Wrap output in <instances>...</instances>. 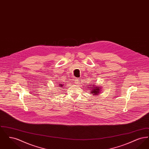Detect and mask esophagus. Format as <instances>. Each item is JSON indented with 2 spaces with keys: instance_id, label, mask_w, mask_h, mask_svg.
Segmentation results:
<instances>
[{
  "instance_id": "obj_1",
  "label": "esophagus",
  "mask_w": 149,
  "mask_h": 149,
  "mask_svg": "<svg viewBox=\"0 0 149 149\" xmlns=\"http://www.w3.org/2000/svg\"><path fill=\"white\" fill-rule=\"evenodd\" d=\"M80 79H78V78H77V79H75V84H79V83H80Z\"/></svg>"
}]
</instances>
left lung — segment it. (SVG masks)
<instances>
[{"mask_svg": "<svg viewBox=\"0 0 149 149\" xmlns=\"http://www.w3.org/2000/svg\"><path fill=\"white\" fill-rule=\"evenodd\" d=\"M97 85H90L88 87L89 89H91V93L93 94V95H99L100 91H102V89H100L102 88L100 86H96Z\"/></svg>", "mask_w": 149, "mask_h": 149, "instance_id": "left-lung-1", "label": "left lung"}]
</instances>
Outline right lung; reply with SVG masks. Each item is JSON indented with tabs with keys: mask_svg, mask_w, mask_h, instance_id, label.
<instances>
[{
	"mask_svg": "<svg viewBox=\"0 0 149 149\" xmlns=\"http://www.w3.org/2000/svg\"><path fill=\"white\" fill-rule=\"evenodd\" d=\"M65 86V84H59V85H58V87H59V86H60V87H61V88H62V86Z\"/></svg>",
	"mask_w": 149,
	"mask_h": 149,
	"instance_id": "add662e5",
	"label": "right lung"
}]
</instances>
